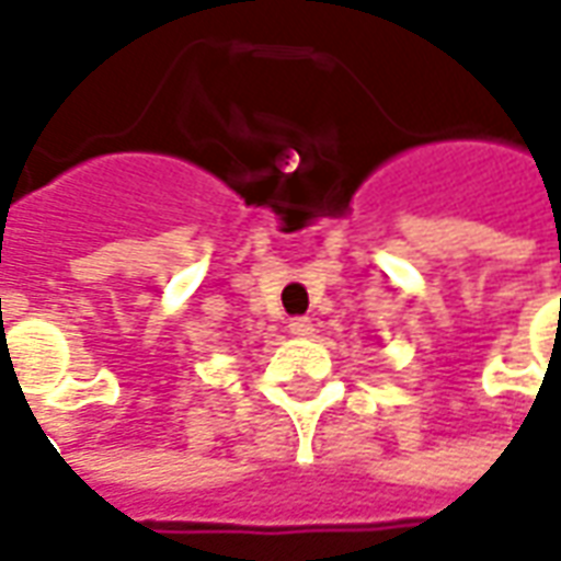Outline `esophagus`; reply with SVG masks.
Returning a JSON list of instances; mask_svg holds the SVG:
<instances>
[{
    "mask_svg": "<svg viewBox=\"0 0 561 561\" xmlns=\"http://www.w3.org/2000/svg\"><path fill=\"white\" fill-rule=\"evenodd\" d=\"M288 330H291V336H297V340H309V336L316 333V324H312L309 318H291V321H288Z\"/></svg>",
    "mask_w": 561,
    "mask_h": 561,
    "instance_id": "34e87169",
    "label": "esophagus"
}]
</instances>
